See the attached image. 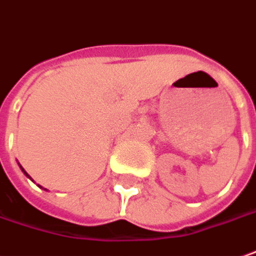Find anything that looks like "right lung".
I'll list each match as a JSON object with an SVG mask.
<instances>
[{
    "instance_id": "add662e5",
    "label": "right lung",
    "mask_w": 256,
    "mask_h": 256,
    "mask_svg": "<svg viewBox=\"0 0 256 256\" xmlns=\"http://www.w3.org/2000/svg\"><path fill=\"white\" fill-rule=\"evenodd\" d=\"M20 170H22V172H24V174H25V176H26V178H29V179H30V176H29L28 173L25 172V169H24V168H22V166H20ZM30 180H32V179H30ZM39 188H40V186H39ZM44 190H46V188H44Z\"/></svg>"
}]
</instances>
